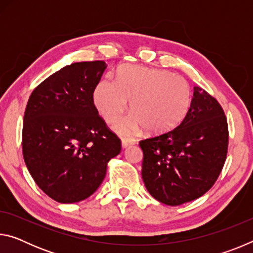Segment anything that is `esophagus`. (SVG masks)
I'll use <instances>...</instances> for the list:
<instances>
[{
	"label": "esophagus",
	"instance_id": "esophagus-1",
	"mask_svg": "<svg viewBox=\"0 0 253 253\" xmlns=\"http://www.w3.org/2000/svg\"><path fill=\"white\" fill-rule=\"evenodd\" d=\"M135 144V140L134 139H128V138H124L122 140V145H123V148H127L131 146V145Z\"/></svg>",
	"mask_w": 253,
	"mask_h": 253
}]
</instances>
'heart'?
Instances as JSON below:
<instances>
[{
	"mask_svg": "<svg viewBox=\"0 0 253 253\" xmlns=\"http://www.w3.org/2000/svg\"><path fill=\"white\" fill-rule=\"evenodd\" d=\"M130 100L132 114L119 124L123 135L145 127L153 135L163 134L187 116L193 95L187 81L173 72L140 66H124L116 79H102L93 91V102L102 118L117 122Z\"/></svg>",
	"mask_w": 253,
	"mask_h": 253,
	"instance_id": "obj_1",
	"label": "heart"
}]
</instances>
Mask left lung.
<instances>
[{
  "instance_id": "left-lung-1",
  "label": "left lung",
  "mask_w": 253,
  "mask_h": 253,
  "mask_svg": "<svg viewBox=\"0 0 253 253\" xmlns=\"http://www.w3.org/2000/svg\"><path fill=\"white\" fill-rule=\"evenodd\" d=\"M228 123L215 98L194 87L187 116L165 134L142 140V177L154 199L181 205L213 186L228 153Z\"/></svg>"
}]
</instances>
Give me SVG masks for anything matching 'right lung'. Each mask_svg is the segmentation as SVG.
I'll return each mask as SVG.
<instances>
[{"mask_svg": "<svg viewBox=\"0 0 253 253\" xmlns=\"http://www.w3.org/2000/svg\"><path fill=\"white\" fill-rule=\"evenodd\" d=\"M107 65L76 62L54 72L29 98L22 149L34 182L59 203H76L96 192L107 163L122 151L93 104Z\"/></svg>", "mask_w": 253, "mask_h": 253, "instance_id": "right-lung-1", "label": "right lung"}]
</instances>
